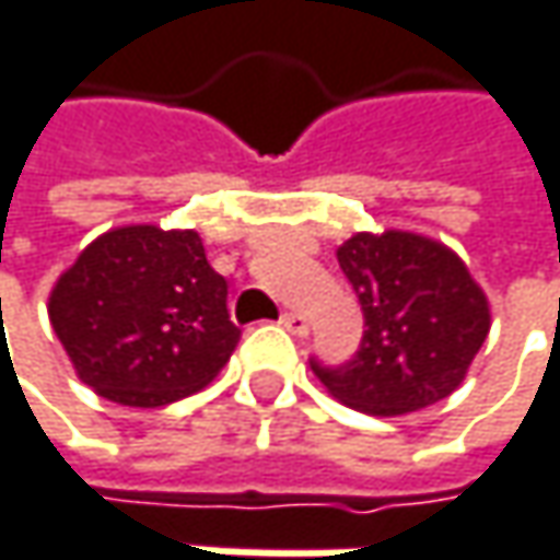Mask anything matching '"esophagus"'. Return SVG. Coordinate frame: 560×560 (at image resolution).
Returning a JSON list of instances; mask_svg holds the SVG:
<instances>
[{"instance_id": "34e87169", "label": "esophagus", "mask_w": 560, "mask_h": 560, "mask_svg": "<svg viewBox=\"0 0 560 560\" xmlns=\"http://www.w3.org/2000/svg\"><path fill=\"white\" fill-rule=\"evenodd\" d=\"M280 322H283V328L293 331V335H306V331H310V318L303 313H283L280 315Z\"/></svg>"}]
</instances>
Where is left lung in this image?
I'll return each instance as SVG.
<instances>
[{"label": "left lung", "instance_id": "8db88e82", "mask_svg": "<svg viewBox=\"0 0 560 560\" xmlns=\"http://www.w3.org/2000/svg\"><path fill=\"white\" fill-rule=\"evenodd\" d=\"M364 338L348 364L315 377L351 409L406 416L452 396L490 331V303L452 247L412 232H358L338 247Z\"/></svg>", "mask_w": 560, "mask_h": 560}]
</instances>
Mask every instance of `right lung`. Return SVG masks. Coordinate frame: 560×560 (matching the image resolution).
<instances>
[{
    "mask_svg": "<svg viewBox=\"0 0 560 560\" xmlns=\"http://www.w3.org/2000/svg\"><path fill=\"white\" fill-rule=\"evenodd\" d=\"M47 315L77 377L141 409L212 384L242 338L229 318V283L192 229L105 232L60 273Z\"/></svg>",
    "mask_w": 560,
    "mask_h": 560,
    "instance_id": "obj_1",
    "label": "right lung"
}]
</instances>
